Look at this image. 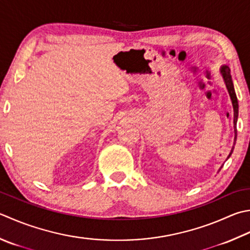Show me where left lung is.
<instances>
[{"label":"left lung","mask_w":250,"mask_h":250,"mask_svg":"<svg viewBox=\"0 0 250 250\" xmlns=\"http://www.w3.org/2000/svg\"><path fill=\"white\" fill-rule=\"evenodd\" d=\"M220 73H221V76L223 78V81H224V83H226V86L228 89L229 95V97H231L232 105H233V110H234V121L233 122H234V133H235V138H234V145H235L236 136H237L236 122H237V117H238V102H237V97H236V94H235V90H234V85H233V81H232V77H231V70H229V66H227V65L221 66V68H220ZM233 149H234V146L232 147L231 151H229L228 158H229V156L232 155ZM221 168L219 169V171L221 170Z\"/></svg>","instance_id":"8db88e82"}]
</instances>
